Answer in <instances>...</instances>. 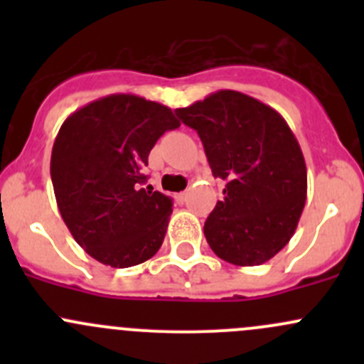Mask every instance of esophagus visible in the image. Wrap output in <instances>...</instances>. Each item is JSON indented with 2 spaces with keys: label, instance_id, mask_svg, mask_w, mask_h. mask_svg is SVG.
<instances>
[{
  "label": "esophagus",
  "instance_id": "obj_1",
  "mask_svg": "<svg viewBox=\"0 0 364 364\" xmlns=\"http://www.w3.org/2000/svg\"><path fill=\"white\" fill-rule=\"evenodd\" d=\"M186 197H188V192H179V193H176L174 199L178 204H183L186 200Z\"/></svg>",
  "mask_w": 364,
  "mask_h": 364
}]
</instances>
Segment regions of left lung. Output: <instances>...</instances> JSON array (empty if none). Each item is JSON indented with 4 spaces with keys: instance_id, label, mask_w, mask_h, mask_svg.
Listing matches in <instances>:
<instances>
[{
    "instance_id": "1",
    "label": "left lung",
    "mask_w": 364,
    "mask_h": 364,
    "mask_svg": "<svg viewBox=\"0 0 364 364\" xmlns=\"http://www.w3.org/2000/svg\"><path fill=\"white\" fill-rule=\"evenodd\" d=\"M176 114L199 134L213 176L227 181L204 223L211 250L236 266L273 259L294 236L306 200V165L287 121L232 90Z\"/></svg>"
}]
</instances>
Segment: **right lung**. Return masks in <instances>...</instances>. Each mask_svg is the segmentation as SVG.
<instances>
[{"instance_id": "obj_1", "label": "right lung", "mask_w": 364, "mask_h": 364, "mask_svg": "<svg viewBox=\"0 0 364 364\" xmlns=\"http://www.w3.org/2000/svg\"><path fill=\"white\" fill-rule=\"evenodd\" d=\"M179 121L137 95H109L65 119L50 179L73 240L98 262L130 267L151 259L167 232L172 199L148 181L149 151Z\"/></svg>"}]
</instances>
